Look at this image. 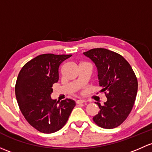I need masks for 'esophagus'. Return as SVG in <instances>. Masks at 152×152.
Listing matches in <instances>:
<instances>
[{
	"instance_id": "34e87169",
	"label": "esophagus",
	"mask_w": 152,
	"mask_h": 152,
	"mask_svg": "<svg viewBox=\"0 0 152 152\" xmlns=\"http://www.w3.org/2000/svg\"><path fill=\"white\" fill-rule=\"evenodd\" d=\"M76 103H77V104H81V103H85L86 101L85 100H77L76 101Z\"/></svg>"
}]
</instances>
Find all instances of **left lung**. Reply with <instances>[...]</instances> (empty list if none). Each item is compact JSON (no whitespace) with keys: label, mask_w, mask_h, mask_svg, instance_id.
<instances>
[{"label":"left lung","mask_w":152,"mask_h":152,"mask_svg":"<svg viewBox=\"0 0 152 152\" xmlns=\"http://www.w3.org/2000/svg\"><path fill=\"white\" fill-rule=\"evenodd\" d=\"M97 69L99 84L107 101L97 103L100 111L93 121L102 128L113 129L120 125L129 116L138 92V80L128 62L119 54L103 48L84 52Z\"/></svg>","instance_id":"1"}]
</instances>
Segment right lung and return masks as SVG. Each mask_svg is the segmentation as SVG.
I'll return each instance as SVG.
<instances>
[{
	"mask_svg": "<svg viewBox=\"0 0 152 152\" xmlns=\"http://www.w3.org/2000/svg\"><path fill=\"white\" fill-rule=\"evenodd\" d=\"M72 55L44 54L22 68L15 85V95L22 114L32 127L43 133L62 128L76 105L74 100L56 101L51 97L52 85L59 80V67Z\"/></svg>",
	"mask_w": 152,
	"mask_h": 152,
	"instance_id": "obj_1",
	"label": "right lung"
}]
</instances>
